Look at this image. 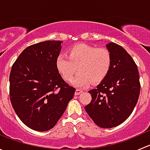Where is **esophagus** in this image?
Returning <instances> with one entry per match:
<instances>
[{"instance_id":"esophagus-1","label":"esophagus","mask_w":150,"mask_h":150,"mask_svg":"<svg viewBox=\"0 0 150 150\" xmlns=\"http://www.w3.org/2000/svg\"><path fill=\"white\" fill-rule=\"evenodd\" d=\"M83 92V91H81V90H80V89H76V90H75V95H79V94H81V93H82Z\"/></svg>"}]
</instances>
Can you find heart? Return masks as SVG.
<instances>
[{
  "label": "heart",
  "mask_w": 150,
  "mask_h": 150,
  "mask_svg": "<svg viewBox=\"0 0 150 150\" xmlns=\"http://www.w3.org/2000/svg\"><path fill=\"white\" fill-rule=\"evenodd\" d=\"M112 64L110 52L105 48L86 44H78L68 51V55L60 54L56 60L57 70L67 81L78 74L71 83L75 87L84 88L91 83H99L107 76Z\"/></svg>",
  "instance_id": "b5f03b06"
}]
</instances>
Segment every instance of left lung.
<instances>
[{"label":"left lung","instance_id":"8db88e82","mask_svg":"<svg viewBox=\"0 0 150 150\" xmlns=\"http://www.w3.org/2000/svg\"><path fill=\"white\" fill-rule=\"evenodd\" d=\"M112 57L108 75L89 91L91 102L85 107L93 121L103 128L115 127L131 115L140 93L138 68L132 57L116 43L106 44Z\"/></svg>","mask_w":150,"mask_h":150}]
</instances>
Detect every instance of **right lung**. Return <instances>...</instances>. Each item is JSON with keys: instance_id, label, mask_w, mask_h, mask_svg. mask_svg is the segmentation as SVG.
Listing matches in <instances>:
<instances>
[{"instance_id": "add662e5", "label": "right lung", "mask_w": 150, "mask_h": 150, "mask_svg": "<svg viewBox=\"0 0 150 150\" xmlns=\"http://www.w3.org/2000/svg\"><path fill=\"white\" fill-rule=\"evenodd\" d=\"M62 43L46 40L32 45L11 67L12 107L23 123L35 131L54 128L75 93V88L64 82L56 67Z\"/></svg>"}]
</instances>
